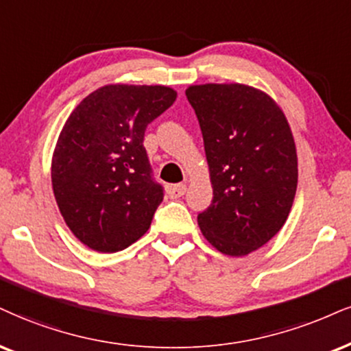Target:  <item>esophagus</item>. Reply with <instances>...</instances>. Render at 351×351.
Returning a JSON list of instances; mask_svg holds the SVG:
<instances>
[{
	"label": "esophagus",
	"instance_id": "esophagus-1",
	"mask_svg": "<svg viewBox=\"0 0 351 351\" xmlns=\"http://www.w3.org/2000/svg\"><path fill=\"white\" fill-rule=\"evenodd\" d=\"M187 192V187L184 184H177V185H169L167 187V193L171 198H180L184 193Z\"/></svg>",
	"mask_w": 351,
	"mask_h": 351
}]
</instances>
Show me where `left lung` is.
Wrapping results in <instances>:
<instances>
[{"instance_id":"8db88e82","label":"left lung","mask_w":351,"mask_h":351,"mask_svg":"<svg viewBox=\"0 0 351 351\" xmlns=\"http://www.w3.org/2000/svg\"><path fill=\"white\" fill-rule=\"evenodd\" d=\"M185 96L200 123L213 187L198 226L219 252L242 257L267 244L291 211L295 138L278 104L252 86L197 84Z\"/></svg>"}]
</instances>
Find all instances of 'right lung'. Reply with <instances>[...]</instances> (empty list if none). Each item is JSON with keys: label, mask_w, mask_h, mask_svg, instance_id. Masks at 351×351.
I'll use <instances>...</instances> for the list:
<instances>
[{"label": "right lung", "mask_w": 351, "mask_h": 351, "mask_svg": "<svg viewBox=\"0 0 351 351\" xmlns=\"http://www.w3.org/2000/svg\"><path fill=\"white\" fill-rule=\"evenodd\" d=\"M176 97L166 86L107 84L68 117L51 158V187L64 223L89 249L119 252L149 229L164 193L143 140Z\"/></svg>", "instance_id": "obj_1"}]
</instances>
